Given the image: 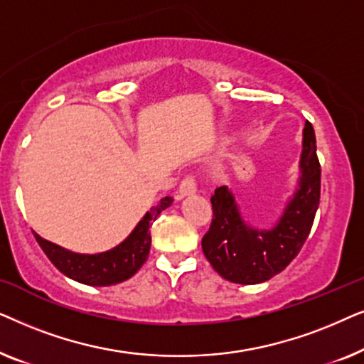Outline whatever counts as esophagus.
Instances as JSON below:
<instances>
[{
	"label": "esophagus",
	"mask_w": 364,
	"mask_h": 364,
	"mask_svg": "<svg viewBox=\"0 0 364 364\" xmlns=\"http://www.w3.org/2000/svg\"><path fill=\"white\" fill-rule=\"evenodd\" d=\"M196 191H197V186H196V181H193V177H186L181 182V186H178V193H181V197L192 196V193H196Z\"/></svg>",
	"instance_id": "esophagus-1"
}]
</instances>
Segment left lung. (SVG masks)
I'll return each instance as SVG.
<instances>
[{"instance_id": "1", "label": "left lung", "mask_w": 364, "mask_h": 364, "mask_svg": "<svg viewBox=\"0 0 364 364\" xmlns=\"http://www.w3.org/2000/svg\"><path fill=\"white\" fill-rule=\"evenodd\" d=\"M321 168L316 156V139L311 122L303 129L300 181L288 200L280 220L268 230L245 223L233 193L215 188L212 202V223L202 238V250L218 275L240 285L270 280L290 265L300 253L311 230L320 205Z\"/></svg>"}]
</instances>
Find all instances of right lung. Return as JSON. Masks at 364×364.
I'll return each mask as SVG.
<instances>
[{"label":"right lung","mask_w":364,"mask_h":364,"mask_svg":"<svg viewBox=\"0 0 364 364\" xmlns=\"http://www.w3.org/2000/svg\"><path fill=\"white\" fill-rule=\"evenodd\" d=\"M172 200V197L161 198V202L142 217V220L137 223L126 240L114 247L112 250L96 253V255L69 252L56 243L44 240L38 233H34V237L53 265L66 277L91 287L117 285L129 280L146 263L149 250H151L149 227L161 215L162 210L171 205Z\"/></svg>","instance_id":"1"}]
</instances>
